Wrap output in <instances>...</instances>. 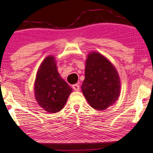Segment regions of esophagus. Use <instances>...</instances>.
Here are the masks:
<instances>
[{
  "label": "esophagus",
  "instance_id": "esophagus-1",
  "mask_svg": "<svg viewBox=\"0 0 153 153\" xmlns=\"http://www.w3.org/2000/svg\"><path fill=\"white\" fill-rule=\"evenodd\" d=\"M73 88L75 91H80V85L78 84H75V85H73Z\"/></svg>",
  "mask_w": 153,
  "mask_h": 153
}]
</instances>
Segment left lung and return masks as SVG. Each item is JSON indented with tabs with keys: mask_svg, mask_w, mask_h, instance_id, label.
Returning a JSON list of instances; mask_svg holds the SVG:
<instances>
[{
	"mask_svg": "<svg viewBox=\"0 0 153 153\" xmlns=\"http://www.w3.org/2000/svg\"><path fill=\"white\" fill-rule=\"evenodd\" d=\"M82 92L90 106L96 110H105L118 99L121 90L118 72L106 57L91 52L85 61V79Z\"/></svg>",
	"mask_w": 153,
	"mask_h": 153,
	"instance_id": "obj_1",
	"label": "left lung"
}]
</instances>
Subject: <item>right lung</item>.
Returning <instances> with one entry per match:
<instances>
[{"instance_id":"1","label":"right lung","mask_w":153,"mask_h":153,"mask_svg":"<svg viewBox=\"0 0 153 153\" xmlns=\"http://www.w3.org/2000/svg\"><path fill=\"white\" fill-rule=\"evenodd\" d=\"M73 91L57 71L54 56L50 55L39 68L34 81V96L41 108L49 113L62 110Z\"/></svg>"}]
</instances>
